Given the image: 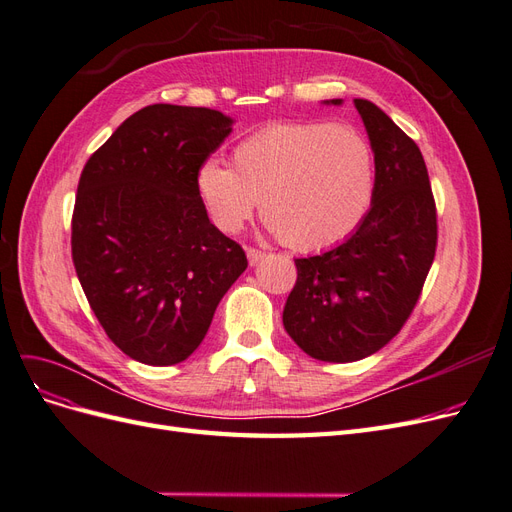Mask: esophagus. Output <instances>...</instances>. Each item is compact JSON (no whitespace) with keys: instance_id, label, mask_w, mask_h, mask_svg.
Returning a JSON list of instances; mask_svg holds the SVG:
<instances>
[{"instance_id":"34e87169","label":"esophagus","mask_w":512,"mask_h":512,"mask_svg":"<svg viewBox=\"0 0 512 512\" xmlns=\"http://www.w3.org/2000/svg\"><path fill=\"white\" fill-rule=\"evenodd\" d=\"M245 254H247V260H250V265H252V267H254V265H258V262H260L262 258H265V252L256 250V247H247Z\"/></svg>"}]
</instances>
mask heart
Here are the masks:
<instances>
[{"mask_svg": "<svg viewBox=\"0 0 512 512\" xmlns=\"http://www.w3.org/2000/svg\"><path fill=\"white\" fill-rule=\"evenodd\" d=\"M376 183L367 138L348 123L280 121L237 143L232 166L207 158L196 190L215 226L239 232L258 207L297 252H320L359 228Z\"/></svg>", "mask_w": 512, "mask_h": 512, "instance_id": "heart-1", "label": "heart"}]
</instances>
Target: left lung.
Masks as SVG:
<instances>
[{
	"mask_svg": "<svg viewBox=\"0 0 512 512\" xmlns=\"http://www.w3.org/2000/svg\"><path fill=\"white\" fill-rule=\"evenodd\" d=\"M354 106L374 151L371 207L333 250L294 260L297 284L282 316L292 342L327 363L361 361L391 342L418 301L438 241L421 149L374 102L356 98Z\"/></svg>",
	"mask_w": 512,
	"mask_h": 512,
	"instance_id": "obj_1",
	"label": "left lung"
}]
</instances>
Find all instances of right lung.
I'll return each instance as SVG.
<instances>
[{
    "mask_svg": "<svg viewBox=\"0 0 512 512\" xmlns=\"http://www.w3.org/2000/svg\"><path fill=\"white\" fill-rule=\"evenodd\" d=\"M235 119L151 104L83 168L72 260L111 342L145 365H175L203 342L215 307L247 269L241 245L209 222L196 170Z\"/></svg>",
    "mask_w": 512,
    "mask_h": 512,
    "instance_id": "add662e5",
    "label": "right lung"
}]
</instances>
